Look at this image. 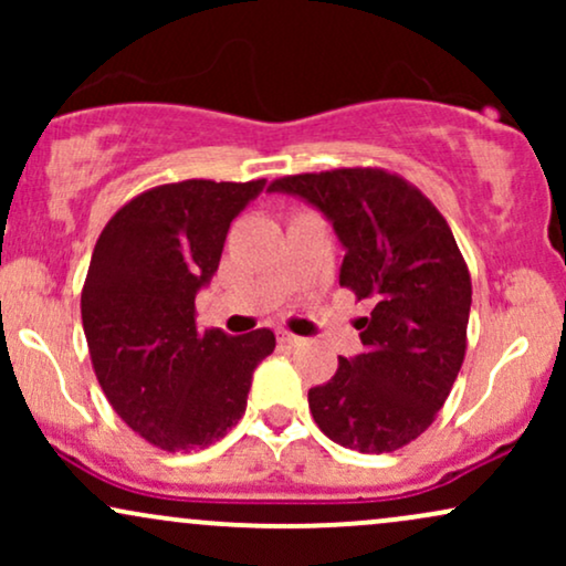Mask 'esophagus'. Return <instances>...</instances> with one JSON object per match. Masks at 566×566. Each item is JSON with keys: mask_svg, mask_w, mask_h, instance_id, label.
I'll list each match as a JSON object with an SVG mask.
<instances>
[{"mask_svg": "<svg viewBox=\"0 0 566 566\" xmlns=\"http://www.w3.org/2000/svg\"><path fill=\"white\" fill-rule=\"evenodd\" d=\"M276 340L284 343V346H301L303 337H297V335L287 333V329H282V333H276Z\"/></svg>", "mask_w": 566, "mask_h": 566, "instance_id": "obj_1", "label": "esophagus"}]
</instances>
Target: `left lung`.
<instances>
[{"instance_id":"left-lung-1","label":"left lung","mask_w":566,"mask_h":566,"mask_svg":"<svg viewBox=\"0 0 566 566\" xmlns=\"http://www.w3.org/2000/svg\"><path fill=\"white\" fill-rule=\"evenodd\" d=\"M269 191L295 193L333 220L346 247L340 287L373 311L361 350L308 391L324 437L380 454L437 420L465 359L471 274L447 220L420 188L382 167L284 175Z\"/></svg>"}]
</instances>
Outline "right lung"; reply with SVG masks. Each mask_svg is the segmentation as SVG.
<instances>
[{"label": "right lung", "mask_w": 566, "mask_h": 566, "mask_svg": "<svg viewBox=\"0 0 566 566\" xmlns=\"http://www.w3.org/2000/svg\"><path fill=\"white\" fill-rule=\"evenodd\" d=\"M265 180L154 186L114 212L82 287V327L108 405L138 437L191 452L244 415L271 329H199L193 297L218 271L231 220Z\"/></svg>", "instance_id": "1"}]
</instances>
